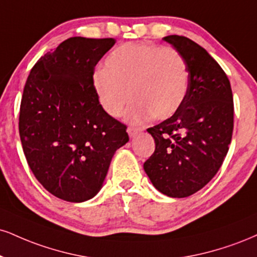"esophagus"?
<instances>
[{
    "instance_id": "esophagus-1",
    "label": "esophagus",
    "mask_w": 257,
    "mask_h": 257,
    "mask_svg": "<svg viewBox=\"0 0 257 257\" xmlns=\"http://www.w3.org/2000/svg\"><path fill=\"white\" fill-rule=\"evenodd\" d=\"M126 132H128L129 134V138H135L138 134H140L141 133V129L140 128H134V126H129L128 129H126Z\"/></svg>"
}]
</instances>
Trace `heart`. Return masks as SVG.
I'll list each match as a JSON object with an SVG mask.
<instances>
[{
    "instance_id": "heart-1",
    "label": "heart",
    "mask_w": 257,
    "mask_h": 257,
    "mask_svg": "<svg viewBox=\"0 0 257 257\" xmlns=\"http://www.w3.org/2000/svg\"><path fill=\"white\" fill-rule=\"evenodd\" d=\"M92 82L99 104L111 117L122 115L133 95L135 100L125 119L141 123L177 112L187 97L189 73L184 57L175 49L124 44L107 55L105 68L94 72Z\"/></svg>"
}]
</instances>
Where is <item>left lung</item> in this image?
I'll use <instances>...</instances> for the list:
<instances>
[{
  "instance_id": "obj_1",
  "label": "left lung",
  "mask_w": 257,
  "mask_h": 257,
  "mask_svg": "<svg viewBox=\"0 0 257 257\" xmlns=\"http://www.w3.org/2000/svg\"><path fill=\"white\" fill-rule=\"evenodd\" d=\"M184 57L188 93L177 112L148 128L156 150L144 164L157 190L187 197L220 169L233 131V97L226 74L202 46L182 36L163 38Z\"/></svg>"
}]
</instances>
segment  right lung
Returning a JSON list of instances; mask_svg holds the SVG:
<instances>
[{"instance_id": "add662e5", "label": "right lung", "mask_w": 257, "mask_h": 257, "mask_svg": "<svg viewBox=\"0 0 257 257\" xmlns=\"http://www.w3.org/2000/svg\"><path fill=\"white\" fill-rule=\"evenodd\" d=\"M113 38L73 37L46 52L25 85L19 133L31 171L49 193L69 202L94 197L113 154L129 141L126 126L99 104L94 67Z\"/></svg>"}]
</instances>
